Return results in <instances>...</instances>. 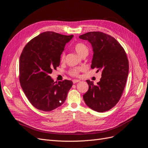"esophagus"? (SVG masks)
Here are the masks:
<instances>
[{"label":"esophagus","instance_id":"1","mask_svg":"<svg viewBox=\"0 0 148 148\" xmlns=\"http://www.w3.org/2000/svg\"><path fill=\"white\" fill-rule=\"evenodd\" d=\"M80 82L79 79H73V83L74 84L77 83H78V82Z\"/></svg>","mask_w":148,"mask_h":148}]
</instances>
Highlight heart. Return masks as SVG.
I'll use <instances>...</instances> for the list:
<instances>
[{
	"label": "heart",
	"instance_id": "heart-1",
	"mask_svg": "<svg viewBox=\"0 0 148 148\" xmlns=\"http://www.w3.org/2000/svg\"><path fill=\"white\" fill-rule=\"evenodd\" d=\"M74 49L75 51L77 52L78 55H79L81 57L83 56L85 54H88L89 52V49L86 44L83 42H78L74 46ZM65 52H63L62 53L60 56V61L63 62L65 60ZM84 70L83 66H78L75 67V68H72L69 70V74L72 77H78L79 75V73L81 71H83Z\"/></svg>",
	"mask_w": 148,
	"mask_h": 148
}]
</instances>
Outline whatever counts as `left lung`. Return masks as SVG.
Wrapping results in <instances>:
<instances>
[{
	"instance_id": "left-lung-1",
	"label": "left lung",
	"mask_w": 148,
	"mask_h": 148,
	"mask_svg": "<svg viewBox=\"0 0 148 148\" xmlns=\"http://www.w3.org/2000/svg\"><path fill=\"white\" fill-rule=\"evenodd\" d=\"M79 38L91 44V69L102 72L100 82L94 84L86 80L88 91L83 95L86 104L98 112L111 109L119 101L128 75V60L123 47L114 38L100 31H92Z\"/></svg>"
}]
</instances>
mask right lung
<instances>
[{
    "label": "right lung",
    "mask_w": 148,
    "mask_h": 148,
    "mask_svg": "<svg viewBox=\"0 0 148 148\" xmlns=\"http://www.w3.org/2000/svg\"><path fill=\"white\" fill-rule=\"evenodd\" d=\"M73 35L42 33L29 41L21 53L19 79L23 91L35 108L50 112L63 104L73 82H54L49 74L60 65L66 43Z\"/></svg>",
    "instance_id": "obj_1"
}]
</instances>
